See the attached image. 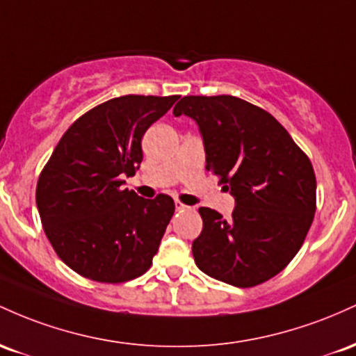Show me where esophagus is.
<instances>
[{
	"mask_svg": "<svg viewBox=\"0 0 356 356\" xmlns=\"http://www.w3.org/2000/svg\"><path fill=\"white\" fill-rule=\"evenodd\" d=\"M175 209H177V211H185V210H190V207L188 205H183L181 202H175Z\"/></svg>",
	"mask_w": 356,
	"mask_h": 356,
	"instance_id": "obj_1",
	"label": "esophagus"
}]
</instances>
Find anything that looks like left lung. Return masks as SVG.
<instances>
[{
    "label": "left lung",
    "mask_w": 356,
    "mask_h": 356,
    "mask_svg": "<svg viewBox=\"0 0 356 356\" xmlns=\"http://www.w3.org/2000/svg\"><path fill=\"white\" fill-rule=\"evenodd\" d=\"M173 114L197 122L207 171L220 178L230 218L200 207L203 229L191 245L202 273L235 287L274 277L301 249L316 211L309 158L261 107L232 95H186Z\"/></svg>",
    "instance_id": "8db88e82"
}]
</instances>
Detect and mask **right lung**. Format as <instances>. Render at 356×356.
I'll return each instance as SVG.
<instances>
[{
    "instance_id": "add662e5",
    "label": "right lung",
    "mask_w": 356,
    "mask_h": 356,
    "mask_svg": "<svg viewBox=\"0 0 356 356\" xmlns=\"http://www.w3.org/2000/svg\"><path fill=\"white\" fill-rule=\"evenodd\" d=\"M178 95H122L72 124L43 168L37 207L55 252L99 282H124L153 264L175 211L173 198L122 188L143 161L141 139Z\"/></svg>"
}]
</instances>
